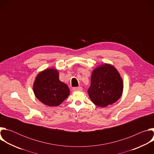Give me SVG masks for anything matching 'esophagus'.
I'll return each instance as SVG.
<instances>
[{
    "mask_svg": "<svg viewBox=\"0 0 154 154\" xmlns=\"http://www.w3.org/2000/svg\"><path fill=\"white\" fill-rule=\"evenodd\" d=\"M73 91H82V88L81 86L79 87H75V88H73Z\"/></svg>",
    "mask_w": 154,
    "mask_h": 154,
    "instance_id": "1",
    "label": "esophagus"
}]
</instances>
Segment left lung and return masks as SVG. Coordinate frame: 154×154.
Listing matches in <instances>:
<instances>
[{
    "label": "left lung",
    "instance_id": "obj_1",
    "mask_svg": "<svg viewBox=\"0 0 154 154\" xmlns=\"http://www.w3.org/2000/svg\"><path fill=\"white\" fill-rule=\"evenodd\" d=\"M123 88L122 79L118 70L112 64L104 63L92 71L88 93L95 105L105 107L119 99Z\"/></svg>",
    "mask_w": 154,
    "mask_h": 154
}]
</instances>
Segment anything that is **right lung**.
Masks as SVG:
<instances>
[{
  "label": "right lung",
  "instance_id": "1",
  "mask_svg": "<svg viewBox=\"0 0 154 154\" xmlns=\"http://www.w3.org/2000/svg\"><path fill=\"white\" fill-rule=\"evenodd\" d=\"M36 97L49 106H57L66 99L70 93L68 85L59 79L57 69L47 68L41 71L33 83Z\"/></svg>",
  "mask_w": 154,
  "mask_h": 154
}]
</instances>
